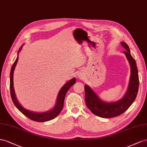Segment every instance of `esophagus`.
Wrapping results in <instances>:
<instances>
[{
    "label": "esophagus",
    "instance_id": "34e87169",
    "mask_svg": "<svg viewBox=\"0 0 147 147\" xmlns=\"http://www.w3.org/2000/svg\"><path fill=\"white\" fill-rule=\"evenodd\" d=\"M78 77L80 78H83V77L81 76V75H78Z\"/></svg>",
    "mask_w": 147,
    "mask_h": 147
}]
</instances>
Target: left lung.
<instances>
[{"label":"left lung","instance_id":"1","mask_svg":"<svg viewBox=\"0 0 147 147\" xmlns=\"http://www.w3.org/2000/svg\"><path fill=\"white\" fill-rule=\"evenodd\" d=\"M121 44L125 49L123 52L131 67V76L128 88L123 98L115 102H105L100 100L89 86H84L87 107L92 113L102 118H109L116 117L126 111L135 100L139 90V79L136 62L131 55L127 44L123 42H121Z\"/></svg>","mask_w":147,"mask_h":147}]
</instances>
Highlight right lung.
Listing matches in <instances>:
<instances>
[{"instance_id": "right-lung-1", "label": "right lung", "mask_w": 147, "mask_h": 147, "mask_svg": "<svg viewBox=\"0 0 147 147\" xmlns=\"http://www.w3.org/2000/svg\"><path fill=\"white\" fill-rule=\"evenodd\" d=\"M23 46L21 47L18 52V55L20 50H22ZM18 60V57H17L14 63L11 66V71H10V95L12 99V101H13L15 107L18 109V110L22 112L24 115L28 117V118L30 119L37 121V122H45V121H47L49 120L53 119L60 114V113L62 110L63 107L64 105V100L65 95L66 94V92L69 89V88L73 86L76 81V79L74 78L71 79V80L67 82L65 84L61 87V89L59 91V93L58 94L57 96V99L56 104L54 108L52 110L43 112V113H36V112H33L31 111H29L23 108L20 103L18 102L17 98L16 97V95L15 93L14 90V87H13V72L15 68V66L17 64V62Z\"/></svg>"}]
</instances>
